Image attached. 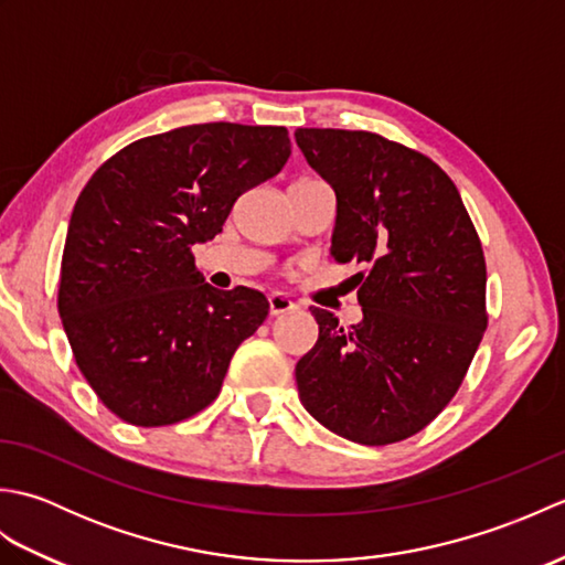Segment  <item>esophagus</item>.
<instances>
[{
	"instance_id": "obj_1",
	"label": "esophagus",
	"mask_w": 565,
	"mask_h": 565,
	"mask_svg": "<svg viewBox=\"0 0 565 565\" xmlns=\"http://www.w3.org/2000/svg\"><path fill=\"white\" fill-rule=\"evenodd\" d=\"M296 308V303H294V298L291 296H286V294H269V313L271 316H284V313H289V310H294Z\"/></svg>"
}]
</instances>
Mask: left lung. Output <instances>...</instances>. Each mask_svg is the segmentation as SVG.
Listing matches in <instances>:
<instances>
[{
    "mask_svg": "<svg viewBox=\"0 0 565 565\" xmlns=\"http://www.w3.org/2000/svg\"><path fill=\"white\" fill-rule=\"evenodd\" d=\"M296 142L338 196L330 255L366 267L359 326L310 310L320 334L296 364L298 395L344 439H407L447 407L483 340L481 239L427 154L369 130L298 128Z\"/></svg>",
    "mask_w": 565,
    "mask_h": 565,
    "instance_id": "obj_1",
    "label": "left lung"
}]
</instances>
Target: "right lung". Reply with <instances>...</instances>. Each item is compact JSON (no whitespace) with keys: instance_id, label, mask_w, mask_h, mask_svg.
I'll return each instance as SVG.
<instances>
[{"instance_id":"1","label":"right lung","mask_w":565,"mask_h":565,"mask_svg":"<svg viewBox=\"0 0 565 565\" xmlns=\"http://www.w3.org/2000/svg\"><path fill=\"white\" fill-rule=\"evenodd\" d=\"M289 154L284 126H184L130 142L82 189L57 310L82 376L124 423L174 425L218 398L269 301L213 289L191 247L218 235L237 196Z\"/></svg>"}]
</instances>
